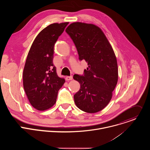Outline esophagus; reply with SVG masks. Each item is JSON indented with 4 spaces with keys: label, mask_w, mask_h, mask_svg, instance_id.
Returning a JSON list of instances; mask_svg holds the SVG:
<instances>
[{
    "label": "esophagus",
    "mask_w": 150,
    "mask_h": 150,
    "mask_svg": "<svg viewBox=\"0 0 150 150\" xmlns=\"http://www.w3.org/2000/svg\"><path fill=\"white\" fill-rule=\"evenodd\" d=\"M72 79H73L72 76H67V77H66V80H67V81H71V80H72Z\"/></svg>",
    "instance_id": "obj_1"
}]
</instances>
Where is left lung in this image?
I'll return each mask as SVG.
<instances>
[{
	"label": "left lung",
	"mask_w": 150,
	"mask_h": 150,
	"mask_svg": "<svg viewBox=\"0 0 150 150\" xmlns=\"http://www.w3.org/2000/svg\"><path fill=\"white\" fill-rule=\"evenodd\" d=\"M66 32L74 42L79 60H85L88 65L83 76L74 75L80 83L74 96L75 103L85 112L97 113L109 103L117 83L116 55L101 29L96 25L76 22Z\"/></svg>",
	"instance_id": "left-lung-1"
}]
</instances>
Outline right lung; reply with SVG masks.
Returning <instances> with one entry per match:
<instances>
[{
  "instance_id": "obj_1",
  "label": "right lung",
  "mask_w": 150,
  "mask_h": 150,
  "mask_svg": "<svg viewBox=\"0 0 150 150\" xmlns=\"http://www.w3.org/2000/svg\"><path fill=\"white\" fill-rule=\"evenodd\" d=\"M68 22L49 25L37 35L29 50L23 71V86L31 105L44 111L56 103L65 80L58 76L53 63L54 46Z\"/></svg>"
}]
</instances>
